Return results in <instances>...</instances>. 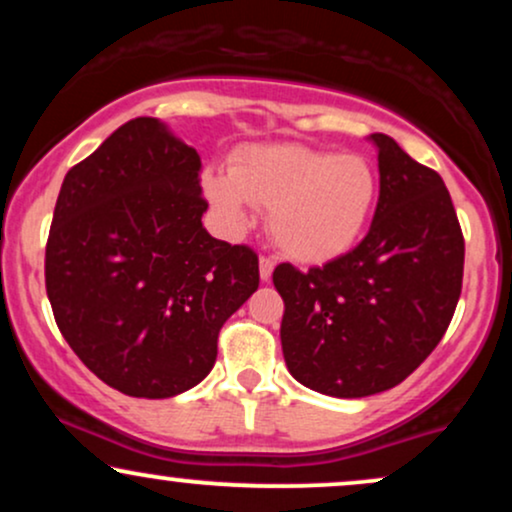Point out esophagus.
<instances>
[{"label": "esophagus", "instance_id": "esophagus-1", "mask_svg": "<svg viewBox=\"0 0 512 512\" xmlns=\"http://www.w3.org/2000/svg\"><path fill=\"white\" fill-rule=\"evenodd\" d=\"M272 272H274V262L269 260V257H260V279L269 281L272 279Z\"/></svg>", "mask_w": 512, "mask_h": 512}]
</instances>
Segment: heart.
<instances>
[{"instance_id": "obj_1", "label": "heart", "mask_w": 512, "mask_h": 512, "mask_svg": "<svg viewBox=\"0 0 512 512\" xmlns=\"http://www.w3.org/2000/svg\"><path fill=\"white\" fill-rule=\"evenodd\" d=\"M204 195L231 233L248 231L255 207L269 209V233L305 264L342 257L366 233L380 180L366 156L303 144H255L238 151L231 173L207 170Z\"/></svg>"}]
</instances>
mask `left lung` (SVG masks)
Masks as SVG:
<instances>
[{"instance_id": "obj_1", "label": "left lung", "mask_w": 512, "mask_h": 512, "mask_svg": "<svg viewBox=\"0 0 512 512\" xmlns=\"http://www.w3.org/2000/svg\"><path fill=\"white\" fill-rule=\"evenodd\" d=\"M366 238L337 260L274 269L284 298L281 349L298 383L356 399L390 390L436 349L462 291L464 240L448 187L387 134Z\"/></svg>"}]
</instances>
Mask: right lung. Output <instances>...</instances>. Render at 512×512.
<instances>
[{
  "label": "right lung",
  "mask_w": 512,
  "mask_h": 512,
  "mask_svg": "<svg viewBox=\"0 0 512 512\" xmlns=\"http://www.w3.org/2000/svg\"><path fill=\"white\" fill-rule=\"evenodd\" d=\"M199 170L166 122L137 117L64 175L45 289L74 354L122 395L202 383L223 322L260 286L255 252L202 226Z\"/></svg>",
  "instance_id": "right-lung-1"
}]
</instances>
